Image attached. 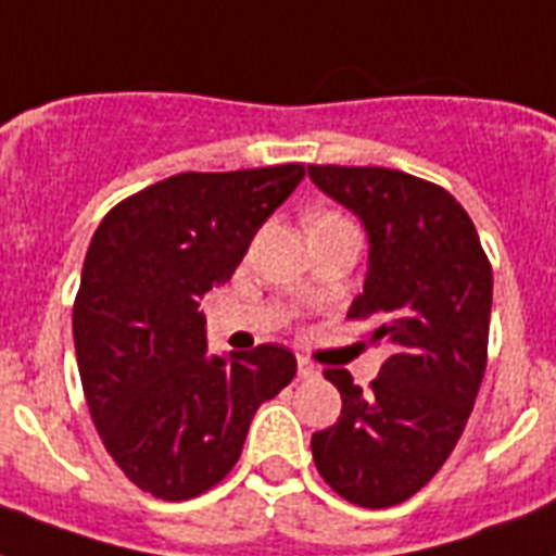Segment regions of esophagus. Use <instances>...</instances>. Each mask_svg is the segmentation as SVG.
Masks as SVG:
<instances>
[{"instance_id":"34e87169","label":"esophagus","mask_w":556,"mask_h":556,"mask_svg":"<svg viewBox=\"0 0 556 556\" xmlns=\"http://www.w3.org/2000/svg\"><path fill=\"white\" fill-rule=\"evenodd\" d=\"M296 375H300V378H303V380H308V378H317V375H320V369H317V366H314L312 361H305V357H300V361H296Z\"/></svg>"}]
</instances>
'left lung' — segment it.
I'll list each match as a JSON object with an SVG mask.
<instances>
[{
    "mask_svg": "<svg viewBox=\"0 0 556 556\" xmlns=\"http://www.w3.org/2000/svg\"><path fill=\"white\" fill-rule=\"evenodd\" d=\"M329 199L369 236L364 294L352 320L389 357L369 389L326 369L343 397L338 424L312 435L314 465L361 508H392L418 493L465 432L482 387L493 270L473 222L447 190L387 167H308Z\"/></svg>",
    "mask_w": 556,
    "mask_h": 556,
    "instance_id": "1",
    "label": "left lung"
}]
</instances>
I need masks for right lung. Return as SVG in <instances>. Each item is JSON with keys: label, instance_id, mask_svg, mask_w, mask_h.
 Masks as SVG:
<instances>
[{"label": "right lung", "instance_id": "right-lung-1", "mask_svg": "<svg viewBox=\"0 0 556 556\" xmlns=\"http://www.w3.org/2000/svg\"><path fill=\"white\" fill-rule=\"evenodd\" d=\"M303 176L300 164L169 176L91 236L74 300L83 392L109 456L155 500L222 482L256 409L296 375L277 343L210 355L199 300L233 277Z\"/></svg>", "mask_w": 556, "mask_h": 556}]
</instances>
